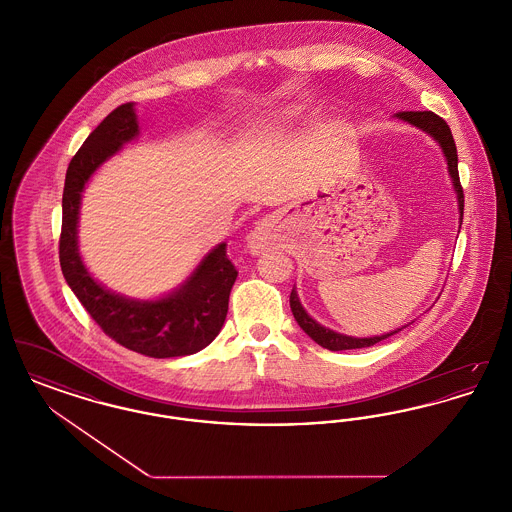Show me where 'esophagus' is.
Instances as JSON below:
<instances>
[{"instance_id":"34e87169","label":"esophagus","mask_w":512,"mask_h":512,"mask_svg":"<svg viewBox=\"0 0 512 512\" xmlns=\"http://www.w3.org/2000/svg\"><path fill=\"white\" fill-rule=\"evenodd\" d=\"M276 230H278V220L274 217H265L257 222V226L249 234V247L253 253H261L270 245L276 242Z\"/></svg>"}]
</instances>
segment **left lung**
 Returning a JSON list of instances; mask_svg holds the SVG:
<instances>
[{"mask_svg":"<svg viewBox=\"0 0 512 512\" xmlns=\"http://www.w3.org/2000/svg\"><path fill=\"white\" fill-rule=\"evenodd\" d=\"M397 119L401 121L411 122L414 126L422 128L424 132H428L436 142H438L443 153H445V159H447V169L449 174L453 178V186H455V192H457V199H459V211H461V217H463L464 211V194L463 186H461V180H459V157H457V146H455V140H453V134H451V128L449 124L443 121L439 115L432 113V111H401L397 113ZM290 307H292L293 317L297 320V324L303 328V332L311 338V340L317 341L318 345H322L324 349H330V351H345V349H363V347H370L378 341L386 340L393 334H397L399 330L390 332V334H384V336H374V338H351V336H343L338 332H332L324 326H320L317 320L309 317L305 313V309L301 307L299 303V297L297 292L292 290L290 293Z\"/></svg>","mask_w":512,"mask_h":512,"instance_id":"8db88e82","label":"left lung"}]
</instances>
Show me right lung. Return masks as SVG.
Returning a JSON list of instances; mask_svg holds the SVG:
<instances>
[{"instance_id":"obj_1","label":"right lung","mask_w":512,"mask_h":512,"mask_svg":"<svg viewBox=\"0 0 512 512\" xmlns=\"http://www.w3.org/2000/svg\"><path fill=\"white\" fill-rule=\"evenodd\" d=\"M136 134L134 105L122 103L99 122L71 159L63 188L61 270L78 301L111 340L155 359L192 355L219 336L228 313L238 270L226 255V244L213 249L180 290L157 301H134L107 292L78 255L76 224L82 190L99 165Z\"/></svg>"}]
</instances>
